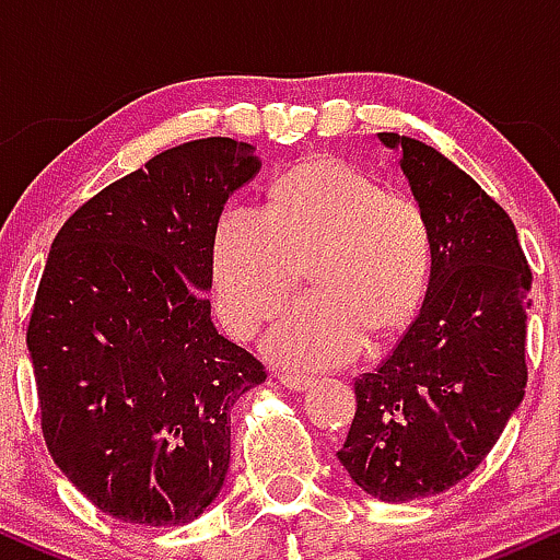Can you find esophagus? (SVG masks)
<instances>
[{
	"label": "esophagus",
	"mask_w": 560,
	"mask_h": 560,
	"mask_svg": "<svg viewBox=\"0 0 560 560\" xmlns=\"http://www.w3.org/2000/svg\"><path fill=\"white\" fill-rule=\"evenodd\" d=\"M279 382L284 384L287 389H305L307 384L313 382V378L311 376H300V374H281Z\"/></svg>",
	"instance_id": "obj_1"
}]
</instances>
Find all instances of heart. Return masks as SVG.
<instances>
[{
  "label": "heart",
  "mask_w": 560,
  "mask_h": 560,
  "mask_svg": "<svg viewBox=\"0 0 560 560\" xmlns=\"http://www.w3.org/2000/svg\"><path fill=\"white\" fill-rule=\"evenodd\" d=\"M307 268L313 294L294 302L262 350L292 369H329L365 337L402 329L432 268L427 215L410 197L337 160L279 178L268 210L229 205L213 234V300L231 331L249 337L284 305Z\"/></svg>",
  "instance_id": "obj_1"
}]
</instances>
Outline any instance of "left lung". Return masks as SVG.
I'll return each mask as SVG.
<instances>
[{"label":"left lung","mask_w":560,"mask_h":560,"mask_svg":"<svg viewBox=\"0 0 560 560\" xmlns=\"http://www.w3.org/2000/svg\"><path fill=\"white\" fill-rule=\"evenodd\" d=\"M432 234L423 305L387 361L355 378L339 464L384 503L432 498L487 458L526 387L532 271L513 221L434 147L378 133Z\"/></svg>","instance_id":"1"}]
</instances>
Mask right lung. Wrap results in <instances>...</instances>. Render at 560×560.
<instances>
[{
  "mask_svg": "<svg viewBox=\"0 0 560 560\" xmlns=\"http://www.w3.org/2000/svg\"><path fill=\"white\" fill-rule=\"evenodd\" d=\"M253 144L195 139L83 202L55 236L28 320L42 432L107 516L178 526L221 492L231 408L266 382L210 318L223 205Z\"/></svg>",
  "mask_w": 560,
  "mask_h": 560,
  "instance_id": "right-lung-1",
  "label": "right lung"
}]
</instances>
